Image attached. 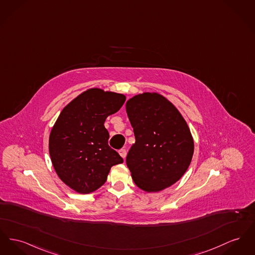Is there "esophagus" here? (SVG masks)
Masks as SVG:
<instances>
[{
  "instance_id": "1",
  "label": "esophagus",
  "mask_w": 255,
  "mask_h": 255,
  "mask_svg": "<svg viewBox=\"0 0 255 255\" xmlns=\"http://www.w3.org/2000/svg\"><path fill=\"white\" fill-rule=\"evenodd\" d=\"M120 155L123 159H125V158H126V155H127V151H126V149H124V148L120 149Z\"/></svg>"
}]
</instances>
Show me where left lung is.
Returning <instances> with one entry per match:
<instances>
[{
	"mask_svg": "<svg viewBox=\"0 0 255 255\" xmlns=\"http://www.w3.org/2000/svg\"><path fill=\"white\" fill-rule=\"evenodd\" d=\"M135 142L126 164L135 185L160 192L183 176L194 154V139L178 110L164 96L144 92L126 103Z\"/></svg>",
	"mask_w": 255,
	"mask_h": 255,
	"instance_id": "obj_1",
	"label": "left lung"
}]
</instances>
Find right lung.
<instances>
[{"label":"right lung","mask_w":255,"mask_h":255,"mask_svg":"<svg viewBox=\"0 0 255 255\" xmlns=\"http://www.w3.org/2000/svg\"><path fill=\"white\" fill-rule=\"evenodd\" d=\"M123 94L87 90L61 111L49 137L54 168L62 182L80 194H90L107 180L113 165L123 163L110 147L106 119L125 102Z\"/></svg>","instance_id":"obj_1"}]
</instances>
